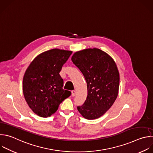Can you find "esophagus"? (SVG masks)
Here are the masks:
<instances>
[{
    "instance_id": "34e87169",
    "label": "esophagus",
    "mask_w": 153,
    "mask_h": 153,
    "mask_svg": "<svg viewBox=\"0 0 153 153\" xmlns=\"http://www.w3.org/2000/svg\"><path fill=\"white\" fill-rule=\"evenodd\" d=\"M76 91H71V95H72V96H75L76 95Z\"/></svg>"
}]
</instances>
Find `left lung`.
<instances>
[{
	"label": "left lung",
	"mask_w": 153,
	"mask_h": 153,
	"mask_svg": "<svg viewBox=\"0 0 153 153\" xmlns=\"http://www.w3.org/2000/svg\"><path fill=\"white\" fill-rule=\"evenodd\" d=\"M71 60L87 83L86 100L77 110L87 120L98 118L111 108L117 98L120 74L117 64L111 56L97 48L78 51Z\"/></svg>",
	"instance_id": "obj_1"
}]
</instances>
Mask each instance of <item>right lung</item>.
Masks as SVG:
<instances>
[{"instance_id":"right-lung-1","label":"right lung","mask_w":153,"mask_h":153,"mask_svg":"<svg viewBox=\"0 0 153 153\" xmlns=\"http://www.w3.org/2000/svg\"><path fill=\"white\" fill-rule=\"evenodd\" d=\"M73 52L53 48L38 55L24 74L23 92L29 107L37 115L47 118L55 113L71 92L64 90L59 73Z\"/></svg>"}]
</instances>
